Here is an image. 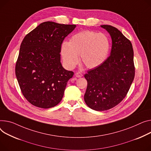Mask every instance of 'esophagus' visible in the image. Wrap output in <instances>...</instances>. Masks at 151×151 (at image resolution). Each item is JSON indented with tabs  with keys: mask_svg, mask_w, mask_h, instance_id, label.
Returning <instances> with one entry per match:
<instances>
[{
	"mask_svg": "<svg viewBox=\"0 0 151 151\" xmlns=\"http://www.w3.org/2000/svg\"><path fill=\"white\" fill-rule=\"evenodd\" d=\"M75 76H76L77 78H81V77H82V76H83V75L81 73H80V72H76V73H75Z\"/></svg>",
	"mask_w": 151,
	"mask_h": 151,
	"instance_id": "1",
	"label": "esophagus"
}]
</instances>
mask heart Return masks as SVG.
Segmentation results:
<instances>
[{
    "label": "heart",
    "instance_id": "b5f03b06",
    "mask_svg": "<svg viewBox=\"0 0 151 151\" xmlns=\"http://www.w3.org/2000/svg\"><path fill=\"white\" fill-rule=\"evenodd\" d=\"M110 48L108 36L93 31H83L74 35L68 42L61 45V55L68 68L74 67L81 56L82 63L88 68L101 65L107 57Z\"/></svg>",
    "mask_w": 151,
    "mask_h": 151
}]
</instances>
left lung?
Returning <instances> with one entry per match:
<instances>
[{
	"label": "left lung",
	"mask_w": 151,
	"mask_h": 151,
	"mask_svg": "<svg viewBox=\"0 0 151 151\" xmlns=\"http://www.w3.org/2000/svg\"><path fill=\"white\" fill-rule=\"evenodd\" d=\"M111 36L110 55L84 77L87 87L86 104L96 111H104L121 103L127 95L135 77L134 50L131 42L116 28L103 25Z\"/></svg>",
	"instance_id": "obj_1"
}]
</instances>
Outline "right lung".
Returning <instances> with one entry per match:
<instances>
[{"instance_id":"right-lung-1","label":"right lung","mask_w":151,"mask_h":151,"mask_svg":"<svg viewBox=\"0 0 151 151\" xmlns=\"http://www.w3.org/2000/svg\"><path fill=\"white\" fill-rule=\"evenodd\" d=\"M75 27L44 22L24 38L15 73L24 96L32 105L48 109L62 100L74 73L63 67L60 52L64 39Z\"/></svg>"}]
</instances>
